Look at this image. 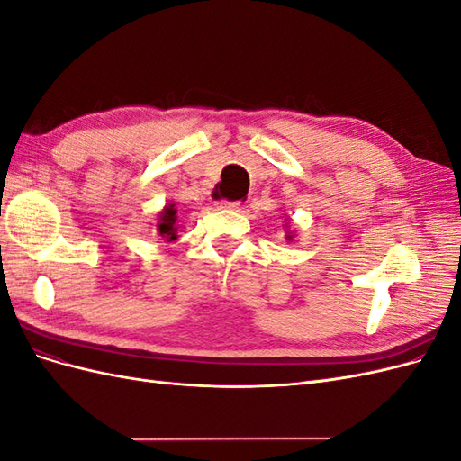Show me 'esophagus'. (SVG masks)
Wrapping results in <instances>:
<instances>
[{
	"instance_id": "obj_1",
	"label": "esophagus",
	"mask_w": 461,
	"mask_h": 461,
	"mask_svg": "<svg viewBox=\"0 0 461 461\" xmlns=\"http://www.w3.org/2000/svg\"><path fill=\"white\" fill-rule=\"evenodd\" d=\"M217 205L221 209H230V212H240V209H242V202H227V200H222Z\"/></svg>"
}]
</instances>
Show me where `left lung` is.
Here are the masks:
<instances>
[{
	"label": "left lung",
	"instance_id": "left-lung-1",
	"mask_svg": "<svg viewBox=\"0 0 461 461\" xmlns=\"http://www.w3.org/2000/svg\"><path fill=\"white\" fill-rule=\"evenodd\" d=\"M294 230H290V221L288 219H285V239H286V242H292L294 240Z\"/></svg>",
	"mask_w": 461,
	"mask_h": 461
}]
</instances>
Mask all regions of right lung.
Returning a JSON list of instances; mask_svg holds the SVG:
<instances>
[{
	"mask_svg": "<svg viewBox=\"0 0 461 461\" xmlns=\"http://www.w3.org/2000/svg\"><path fill=\"white\" fill-rule=\"evenodd\" d=\"M156 232L161 236L165 242H175L176 240V232H178V225H176V209L175 203L169 202L161 212L158 213V222H156Z\"/></svg>",
	"mask_w": 461,
	"mask_h": 461,
	"instance_id": "right-lung-1",
	"label": "right lung"
}]
</instances>
